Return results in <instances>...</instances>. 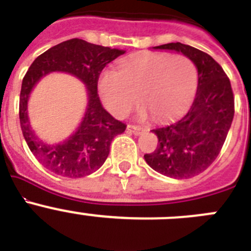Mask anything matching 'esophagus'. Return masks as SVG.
Wrapping results in <instances>:
<instances>
[{
	"mask_svg": "<svg viewBox=\"0 0 251 251\" xmlns=\"http://www.w3.org/2000/svg\"><path fill=\"white\" fill-rule=\"evenodd\" d=\"M127 128H128V130H130V132H132L133 134H136V136H138V134H141V133L143 132V128L139 127V126H133V124H128Z\"/></svg>",
	"mask_w": 251,
	"mask_h": 251,
	"instance_id": "1",
	"label": "esophagus"
}]
</instances>
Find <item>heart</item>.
I'll return each mask as SVG.
<instances>
[{
	"label": "heart",
	"instance_id": "b5f03b06",
	"mask_svg": "<svg viewBox=\"0 0 251 251\" xmlns=\"http://www.w3.org/2000/svg\"><path fill=\"white\" fill-rule=\"evenodd\" d=\"M99 92L115 117H124L139 100L143 113L167 119L187 108L197 89V70L190 57L146 51L127 57L121 70L105 69L99 76Z\"/></svg>",
	"mask_w": 251,
	"mask_h": 251
}]
</instances>
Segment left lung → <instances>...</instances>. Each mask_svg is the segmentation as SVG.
Wrapping results in <instances>:
<instances>
[{
  "label": "left lung",
  "instance_id": "obj_1",
  "mask_svg": "<svg viewBox=\"0 0 251 251\" xmlns=\"http://www.w3.org/2000/svg\"><path fill=\"white\" fill-rule=\"evenodd\" d=\"M190 57L199 73L196 97L183 117L152 132L158 138L154 152L146 153L148 165L172 178H191L219 156L234 118V93L220 64L203 51L181 43L154 46Z\"/></svg>",
  "mask_w": 251,
  "mask_h": 251
}]
</instances>
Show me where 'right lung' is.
<instances>
[{"mask_svg":"<svg viewBox=\"0 0 251 251\" xmlns=\"http://www.w3.org/2000/svg\"><path fill=\"white\" fill-rule=\"evenodd\" d=\"M124 54L123 50L95 45L81 39H70L39 55L24 76L20 93V124L28 148L49 171L70 178L93 174L109 154L110 143L126 130L101 106L98 80L105 65ZM51 71H65L79 77L88 89V108L81 127L64 144L45 145L34 136L27 118L28 95L40 77Z\"/></svg>","mask_w":251,"mask_h":251,"instance_id":"right-lung-1","label":"right lung"}]
</instances>
